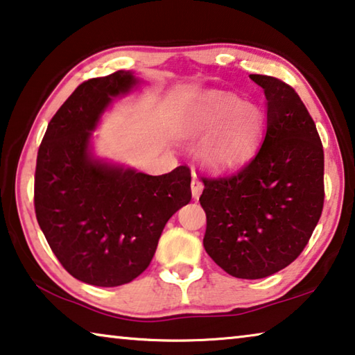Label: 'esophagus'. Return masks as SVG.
Returning <instances> with one entry per match:
<instances>
[{
  "mask_svg": "<svg viewBox=\"0 0 355 355\" xmlns=\"http://www.w3.org/2000/svg\"><path fill=\"white\" fill-rule=\"evenodd\" d=\"M204 189V184H202V180L199 178V175L196 172H193V182H191V193H193L194 199H199V196Z\"/></svg>",
  "mask_w": 355,
  "mask_h": 355,
  "instance_id": "1",
  "label": "esophagus"
}]
</instances>
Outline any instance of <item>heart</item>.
I'll list each match as a JSON object with an SVG mask.
<instances>
[{
  "label": "heart",
  "instance_id": "b5f03b06",
  "mask_svg": "<svg viewBox=\"0 0 355 355\" xmlns=\"http://www.w3.org/2000/svg\"><path fill=\"white\" fill-rule=\"evenodd\" d=\"M177 131L188 140L203 139L200 161L224 172L250 161L262 142L266 116L254 104L224 92H208L180 112Z\"/></svg>",
  "mask_w": 355,
  "mask_h": 355
}]
</instances>
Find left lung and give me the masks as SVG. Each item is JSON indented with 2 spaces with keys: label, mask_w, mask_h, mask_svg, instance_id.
Here are the masks:
<instances>
[{
  "label": "left lung",
  "mask_w": 355,
  "mask_h": 355,
  "mask_svg": "<svg viewBox=\"0 0 355 355\" xmlns=\"http://www.w3.org/2000/svg\"><path fill=\"white\" fill-rule=\"evenodd\" d=\"M267 99L261 148L239 172L204 178V248L224 272L259 279L294 262L322 213L324 150L295 89L251 74Z\"/></svg>",
  "instance_id": "obj_1"
}]
</instances>
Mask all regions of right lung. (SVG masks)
I'll return each mask as SVG.
<instances>
[{"instance_id": "obj_1", "label": "right lung", "mask_w": 355, "mask_h": 355, "mask_svg": "<svg viewBox=\"0 0 355 355\" xmlns=\"http://www.w3.org/2000/svg\"><path fill=\"white\" fill-rule=\"evenodd\" d=\"M139 85L132 71L83 82L50 120L37 151L39 227L72 277L101 288L137 278L166 223L191 200L187 166L153 177L93 153V131L107 107Z\"/></svg>"}]
</instances>
